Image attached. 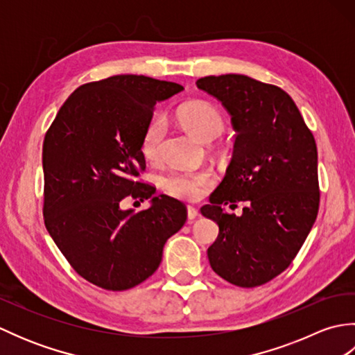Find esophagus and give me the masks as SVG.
Returning <instances> with one entry per match:
<instances>
[{
    "mask_svg": "<svg viewBox=\"0 0 355 355\" xmlns=\"http://www.w3.org/2000/svg\"><path fill=\"white\" fill-rule=\"evenodd\" d=\"M200 216V212L195 207H192V206H189L187 207V220L189 221H193L195 218H198Z\"/></svg>",
    "mask_w": 355,
    "mask_h": 355,
    "instance_id": "34e87169",
    "label": "esophagus"
}]
</instances>
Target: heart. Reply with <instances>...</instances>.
<instances>
[{"mask_svg":"<svg viewBox=\"0 0 355 355\" xmlns=\"http://www.w3.org/2000/svg\"><path fill=\"white\" fill-rule=\"evenodd\" d=\"M178 117L183 125L198 139L210 141L216 139L224 130V117L212 103L193 101L184 103L178 110ZM166 123L163 117H154L145 126L140 140V150L146 160L154 162L160 155L162 140L164 137ZM215 182L210 171H171L160 178L162 189L173 198L195 201L205 195L209 186Z\"/></svg>","mask_w":355,"mask_h":355,"instance_id":"1","label":"heart"}]
</instances>
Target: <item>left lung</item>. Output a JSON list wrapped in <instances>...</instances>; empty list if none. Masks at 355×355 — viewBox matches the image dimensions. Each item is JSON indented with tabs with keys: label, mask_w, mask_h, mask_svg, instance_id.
Masks as SVG:
<instances>
[{
	"label": "left lung",
	"mask_w": 355,
	"mask_h": 355,
	"mask_svg": "<svg viewBox=\"0 0 355 355\" xmlns=\"http://www.w3.org/2000/svg\"><path fill=\"white\" fill-rule=\"evenodd\" d=\"M232 116L236 140L225 177L201 214L220 233L207 248L225 281L252 288L281 275L296 258L319 210L318 146L284 89L244 74L197 80ZM244 200L243 215L223 205Z\"/></svg>",
	"instance_id": "left-lung-1"
}]
</instances>
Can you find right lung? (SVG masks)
Instances as JSON below:
<instances>
[{
	"label": "right lung",
	"instance_id": "right-lung-1",
	"mask_svg": "<svg viewBox=\"0 0 355 355\" xmlns=\"http://www.w3.org/2000/svg\"><path fill=\"white\" fill-rule=\"evenodd\" d=\"M173 82L117 74L74 89L42 145L44 223L65 259L88 282L123 291L154 275L163 247L187 218L182 202L137 182L140 150L157 102L183 92ZM126 196L150 199L140 213Z\"/></svg>",
	"mask_w": 355,
	"mask_h": 355
}]
</instances>
